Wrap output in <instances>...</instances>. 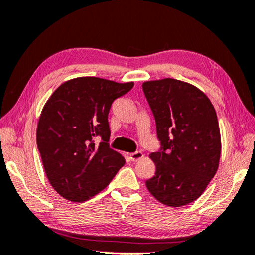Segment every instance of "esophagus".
<instances>
[{
    "mask_svg": "<svg viewBox=\"0 0 255 255\" xmlns=\"http://www.w3.org/2000/svg\"><path fill=\"white\" fill-rule=\"evenodd\" d=\"M143 157V154L141 151H136L129 154V158H130L131 161H138L139 159H141Z\"/></svg>",
    "mask_w": 255,
    "mask_h": 255,
    "instance_id": "34e87169",
    "label": "esophagus"
}]
</instances>
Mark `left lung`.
Here are the masks:
<instances>
[{
	"mask_svg": "<svg viewBox=\"0 0 255 255\" xmlns=\"http://www.w3.org/2000/svg\"><path fill=\"white\" fill-rule=\"evenodd\" d=\"M142 89L153 114L160 148L150 153L156 173L147 189L166 206L181 207L201 196L214 177L221 153L217 113L192 85L164 78Z\"/></svg>",
	"mask_w": 255,
	"mask_h": 255,
	"instance_id": "8db88e82",
	"label": "left lung"
}]
</instances>
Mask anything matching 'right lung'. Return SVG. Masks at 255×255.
Wrapping results in <instances>:
<instances>
[{"label":"right lung","mask_w":255,"mask_h":255,"mask_svg":"<svg viewBox=\"0 0 255 255\" xmlns=\"http://www.w3.org/2000/svg\"><path fill=\"white\" fill-rule=\"evenodd\" d=\"M133 83L78 77L62 84L45 104L36 140L45 173L58 194L83 202L101 192L125 164L109 147L108 114ZM101 137L98 145L94 139Z\"/></svg>","instance_id":"right-lung-1"}]
</instances>
